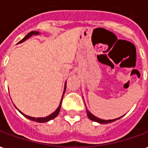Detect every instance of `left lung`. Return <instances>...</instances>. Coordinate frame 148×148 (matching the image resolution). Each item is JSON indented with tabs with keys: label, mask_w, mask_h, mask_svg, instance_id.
<instances>
[{
	"label": "left lung",
	"mask_w": 148,
	"mask_h": 148,
	"mask_svg": "<svg viewBox=\"0 0 148 148\" xmlns=\"http://www.w3.org/2000/svg\"><path fill=\"white\" fill-rule=\"evenodd\" d=\"M86 108V107H85ZM86 112H87V115H88V119H91L92 121H96V122H99L100 124H107V123H110V122H112V121H114L116 120H118V119H121V117H123V116H121L119 119H111V120H103V119H100L99 118H97L96 116H94L91 113L88 111V110H87V108H86Z\"/></svg>",
	"instance_id": "obj_1"
}]
</instances>
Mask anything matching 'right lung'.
Here are the masks:
<instances>
[{"label":"right lung","mask_w":148,"mask_h":148,"mask_svg":"<svg viewBox=\"0 0 148 148\" xmlns=\"http://www.w3.org/2000/svg\"><path fill=\"white\" fill-rule=\"evenodd\" d=\"M39 34V32L38 31H31V32H29V34H27L25 37H24L23 39H22L18 44L19 43H22V42H23L25 40L28 39L29 38H30L31 36L33 35H38ZM66 82H65V86H64V90H63V96H62V99H61V101H60V106L58 107V108L56 110H55L54 112L52 114H51L50 115L47 116V117H45V118H34V117H30V116H28V115H26V114H24L23 113H22L21 111L19 110H18L22 114H23L24 117H26L29 120H31V121H37V122H40V123H43V122H47V121H50V120H52V119H55L56 116L58 115V114L60 113V108H61V104H62V100H63V95L65 93V91H66Z\"/></svg>","instance_id":"obj_1"}]
</instances>
